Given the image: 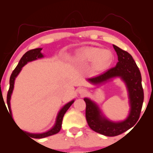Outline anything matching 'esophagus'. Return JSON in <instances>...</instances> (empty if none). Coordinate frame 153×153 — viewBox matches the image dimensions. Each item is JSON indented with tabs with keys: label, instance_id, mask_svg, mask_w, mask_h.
<instances>
[{
	"label": "esophagus",
	"instance_id": "obj_1",
	"mask_svg": "<svg viewBox=\"0 0 153 153\" xmlns=\"http://www.w3.org/2000/svg\"><path fill=\"white\" fill-rule=\"evenodd\" d=\"M79 94L81 95H84L86 94V91H85L84 88H80L79 89Z\"/></svg>",
	"mask_w": 153,
	"mask_h": 153
}]
</instances>
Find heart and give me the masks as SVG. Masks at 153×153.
<instances>
[{
	"mask_svg": "<svg viewBox=\"0 0 153 153\" xmlns=\"http://www.w3.org/2000/svg\"><path fill=\"white\" fill-rule=\"evenodd\" d=\"M75 62L85 65L92 62V70L95 72L103 71L111 65L113 54L108 50H100L96 47H87L80 49L75 53Z\"/></svg>",
	"mask_w": 153,
	"mask_h": 153,
	"instance_id": "obj_1",
	"label": "heart"
}]
</instances>
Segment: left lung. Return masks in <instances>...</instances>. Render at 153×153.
<instances>
[{"label": "left lung", "mask_w": 153, "mask_h": 153, "mask_svg": "<svg viewBox=\"0 0 153 153\" xmlns=\"http://www.w3.org/2000/svg\"><path fill=\"white\" fill-rule=\"evenodd\" d=\"M118 55L117 65L102 74L89 79L94 84L101 83L112 78L121 77L126 82L129 91L131 109L126 120L121 122H112L101 115L99 107L88 99H84L85 117L88 124L92 130L108 137H114L127 131L136 124L140 118L144 100V91L142 85V77L140 70L131 55L113 45Z\"/></svg>", "instance_id": "8db88e82"}]
</instances>
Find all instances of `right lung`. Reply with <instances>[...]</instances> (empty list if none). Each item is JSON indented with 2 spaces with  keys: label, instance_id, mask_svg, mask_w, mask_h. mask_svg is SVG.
<instances>
[{
  "label": "right lung",
  "instance_id": "obj_1",
  "mask_svg": "<svg viewBox=\"0 0 153 153\" xmlns=\"http://www.w3.org/2000/svg\"><path fill=\"white\" fill-rule=\"evenodd\" d=\"M42 50V48H36V49H34V50H31L28 51V52H26V53L23 55L22 58H21L18 65H17L16 68H15L14 71L12 72L11 75H10V77L9 90H8V94H7V104H8V110H9L10 117H11V111H10V96H11V94H12V91H13V85H14V80H15L16 77L19 75V73H20L22 68L25 65L26 63L31 62V61L35 60V59L38 58H41V57H43L42 54L41 53ZM73 102H74V101H72L71 102L67 103L66 105H65V106L62 107V109L59 111L58 115H57V120H56L55 125H54V127L52 128V129H51L50 130L47 131V132L42 133V134H31V133L26 132V131H24V132H25L26 134L29 135L31 137L35 138V139L44 138V137H46L51 136V135H53V134H57V133H58L59 131H60L61 127H62L63 117H64L65 114L66 113V111H68V108H70V106L73 104ZM13 122H14V121H13Z\"/></svg>",
  "mask_w": 153,
  "mask_h": 153
}]
</instances>
